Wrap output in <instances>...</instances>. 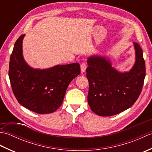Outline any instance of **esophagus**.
<instances>
[{"instance_id":"esophagus-1","label":"esophagus","mask_w":152,"mask_h":152,"mask_svg":"<svg viewBox=\"0 0 152 152\" xmlns=\"http://www.w3.org/2000/svg\"><path fill=\"white\" fill-rule=\"evenodd\" d=\"M80 69H81V72L83 73L86 71V69H87V64L86 63H82L80 65Z\"/></svg>"}]
</instances>
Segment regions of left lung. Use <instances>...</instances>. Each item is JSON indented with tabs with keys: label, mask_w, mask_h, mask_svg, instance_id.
Listing matches in <instances>:
<instances>
[{
	"label": "left lung",
	"mask_w": 152,
	"mask_h": 152,
	"mask_svg": "<svg viewBox=\"0 0 152 152\" xmlns=\"http://www.w3.org/2000/svg\"><path fill=\"white\" fill-rule=\"evenodd\" d=\"M133 44L135 63L129 72H119L112 66L107 57L92 56L88 58V101L96 114H118L133 106L139 96L146 76V66L140 45L136 42Z\"/></svg>",
	"instance_id": "8db88e82"
}]
</instances>
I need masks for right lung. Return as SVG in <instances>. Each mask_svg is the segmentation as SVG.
<instances>
[{"label":"right lung","instance_id":"right-lung-1","mask_svg":"<svg viewBox=\"0 0 152 152\" xmlns=\"http://www.w3.org/2000/svg\"><path fill=\"white\" fill-rule=\"evenodd\" d=\"M25 34L14 44L9 64V78L18 102L37 114H50L60 107L66 89L80 74L78 63L56 65L47 69H33L23 56L22 43Z\"/></svg>","mask_w":152,"mask_h":152}]
</instances>
